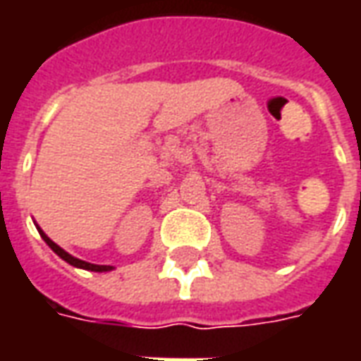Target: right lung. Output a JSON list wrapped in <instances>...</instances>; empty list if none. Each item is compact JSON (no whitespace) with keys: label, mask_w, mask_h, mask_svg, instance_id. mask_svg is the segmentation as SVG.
<instances>
[{"label":"right lung","mask_w":361,"mask_h":361,"mask_svg":"<svg viewBox=\"0 0 361 361\" xmlns=\"http://www.w3.org/2000/svg\"><path fill=\"white\" fill-rule=\"evenodd\" d=\"M36 228H38V234L42 235L44 242L50 245L51 251H54L56 255H59V257L63 259L66 263H69V265L77 267V269H85V271H94V272H108V271H111V269H114L111 265H92V263H87V261H81V259H77V257H73V255H69L66 250H61L58 243H54L50 238H48V235L44 234L42 228H40V226H36Z\"/></svg>","instance_id":"1"}]
</instances>
